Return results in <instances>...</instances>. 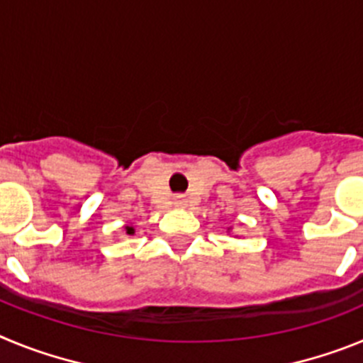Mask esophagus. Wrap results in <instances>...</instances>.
Masks as SVG:
<instances>
[{
	"label": "esophagus",
	"instance_id": "obj_1",
	"mask_svg": "<svg viewBox=\"0 0 363 363\" xmlns=\"http://www.w3.org/2000/svg\"><path fill=\"white\" fill-rule=\"evenodd\" d=\"M174 203H176V207H184V205H185V200H184V196H176Z\"/></svg>",
	"mask_w": 363,
	"mask_h": 363
}]
</instances>
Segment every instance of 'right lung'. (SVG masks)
Returning <instances> with one entry per match:
<instances>
[{"label":"right lung","mask_w":363,"mask_h":363,"mask_svg":"<svg viewBox=\"0 0 363 363\" xmlns=\"http://www.w3.org/2000/svg\"><path fill=\"white\" fill-rule=\"evenodd\" d=\"M125 230H127V234H134V227L133 225L125 227Z\"/></svg>","instance_id":"obj_1"}]
</instances>
